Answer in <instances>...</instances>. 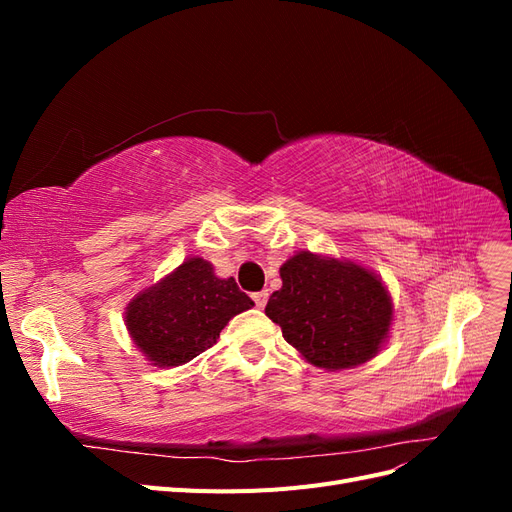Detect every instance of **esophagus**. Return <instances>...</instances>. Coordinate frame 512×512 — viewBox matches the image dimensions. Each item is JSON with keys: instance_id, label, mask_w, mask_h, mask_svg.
<instances>
[{"instance_id": "34e87169", "label": "esophagus", "mask_w": 512, "mask_h": 512, "mask_svg": "<svg viewBox=\"0 0 512 512\" xmlns=\"http://www.w3.org/2000/svg\"><path fill=\"white\" fill-rule=\"evenodd\" d=\"M252 299H254V303H256V307H265L267 305V301H269V290H260V292H254L252 294Z\"/></svg>"}]
</instances>
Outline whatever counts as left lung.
Returning <instances> with one entry per match:
<instances>
[{
  "label": "left lung",
  "mask_w": 512,
  "mask_h": 512,
  "mask_svg": "<svg viewBox=\"0 0 512 512\" xmlns=\"http://www.w3.org/2000/svg\"><path fill=\"white\" fill-rule=\"evenodd\" d=\"M265 314L307 363L350 369L374 359L389 337L393 303L376 273L350 260L299 252L282 269Z\"/></svg>",
  "instance_id": "8db88e82"
}]
</instances>
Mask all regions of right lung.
I'll return each instance as SVG.
<instances>
[{
    "mask_svg": "<svg viewBox=\"0 0 512 512\" xmlns=\"http://www.w3.org/2000/svg\"><path fill=\"white\" fill-rule=\"evenodd\" d=\"M252 305L232 277L220 280L211 262L188 258L130 301L126 327L151 365L177 367L211 348L228 320Z\"/></svg>",
    "mask_w": 512,
    "mask_h": 512,
    "instance_id": "add662e5",
    "label": "right lung"
}]
</instances>
